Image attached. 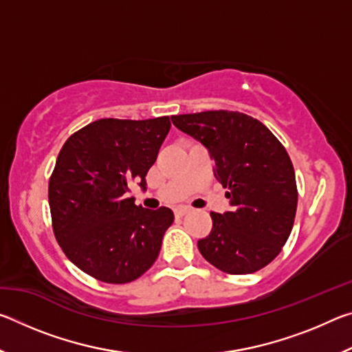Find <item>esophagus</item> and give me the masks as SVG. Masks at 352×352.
Returning <instances> with one entry per match:
<instances>
[{"instance_id": "obj_1", "label": "esophagus", "mask_w": 352, "mask_h": 352, "mask_svg": "<svg viewBox=\"0 0 352 352\" xmlns=\"http://www.w3.org/2000/svg\"><path fill=\"white\" fill-rule=\"evenodd\" d=\"M190 210L188 206H178V208H175L174 210V214L177 217H182V216H184V214H188Z\"/></svg>"}]
</instances>
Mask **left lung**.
I'll list each match as a JSON object with an SVG mask.
<instances>
[{
	"mask_svg": "<svg viewBox=\"0 0 352 352\" xmlns=\"http://www.w3.org/2000/svg\"><path fill=\"white\" fill-rule=\"evenodd\" d=\"M170 119L208 148L216 177L228 188L231 210L211 212V233L197 242L201 256L230 275L261 270L281 253L294 228L298 189L287 151L264 124L239 111Z\"/></svg>",
	"mask_w": 352,
	"mask_h": 352,
	"instance_id": "1",
	"label": "left lung"
}]
</instances>
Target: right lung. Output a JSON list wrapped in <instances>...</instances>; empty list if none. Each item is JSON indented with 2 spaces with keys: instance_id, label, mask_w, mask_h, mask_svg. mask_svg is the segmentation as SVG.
Listing matches in <instances>:
<instances>
[{
  "instance_id": "1",
  "label": "right lung",
  "mask_w": 352,
  "mask_h": 352,
  "mask_svg": "<svg viewBox=\"0 0 352 352\" xmlns=\"http://www.w3.org/2000/svg\"><path fill=\"white\" fill-rule=\"evenodd\" d=\"M169 116L98 119L65 141L47 186L52 230L67 258L110 284L135 281L157 261L174 212L146 210L127 197L130 183L146 189Z\"/></svg>"
}]
</instances>
